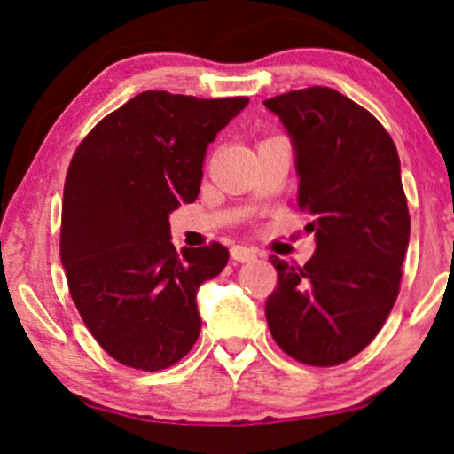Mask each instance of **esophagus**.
Here are the masks:
<instances>
[{
    "label": "esophagus",
    "mask_w": 454,
    "mask_h": 454,
    "mask_svg": "<svg viewBox=\"0 0 454 454\" xmlns=\"http://www.w3.org/2000/svg\"><path fill=\"white\" fill-rule=\"evenodd\" d=\"M231 258L238 260V262H252V260H256V250H252V247H246V246H233Z\"/></svg>",
    "instance_id": "1"
}]
</instances>
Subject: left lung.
<instances>
[{
    "mask_svg": "<svg viewBox=\"0 0 454 454\" xmlns=\"http://www.w3.org/2000/svg\"><path fill=\"white\" fill-rule=\"evenodd\" d=\"M264 105L291 138L297 204L316 238L303 266L270 256L278 285L266 322L297 362L343 364L372 343L399 295L411 229L399 153L370 111L326 86Z\"/></svg>",
    "mask_w": 454,
    "mask_h": 454,
    "instance_id": "left-lung-1",
    "label": "left lung"
}]
</instances>
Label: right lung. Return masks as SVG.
<instances>
[{
	"label": "right lung",
	"instance_id": "1",
	"mask_svg": "<svg viewBox=\"0 0 454 454\" xmlns=\"http://www.w3.org/2000/svg\"><path fill=\"white\" fill-rule=\"evenodd\" d=\"M250 98L146 90L90 129L61 204V264L86 328L111 357L157 372L200 334L198 287L225 269V246L171 244L169 215L200 192L215 136Z\"/></svg>",
	"mask_w": 454,
	"mask_h": 454
}]
</instances>
